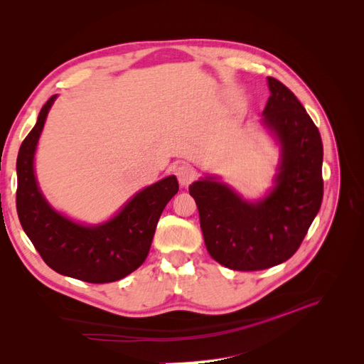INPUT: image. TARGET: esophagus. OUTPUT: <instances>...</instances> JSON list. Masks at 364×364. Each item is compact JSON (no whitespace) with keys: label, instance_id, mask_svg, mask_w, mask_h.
Returning <instances> with one entry per match:
<instances>
[{"label":"esophagus","instance_id":"esophagus-1","mask_svg":"<svg viewBox=\"0 0 364 364\" xmlns=\"http://www.w3.org/2000/svg\"><path fill=\"white\" fill-rule=\"evenodd\" d=\"M176 176H178V181L182 186H186L191 183L196 178V170L191 167L190 164H181L176 167Z\"/></svg>","mask_w":364,"mask_h":364}]
</instances>
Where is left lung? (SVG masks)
<instances>
[{
	"label": "left lung",
	"mask_w": 364,
	"mask_h": 364,
	"mask_svg": "<svg viewBox=\"0 0 364 364\" xmlns=\"http://www.w3.org/2000/svg\"><path fill=\"white\" fill-rule=\"evenodd\" d=\"M264 123L278 136L282 161L272 193L247 203L222 182L208 178L190 186L199 209L206 249L222 266L264 270L299 249L323 197V146L318 129L297 97L269 77Z\"/></svg>",
	"instance_id": "left-lung-1"
}]
</instances>
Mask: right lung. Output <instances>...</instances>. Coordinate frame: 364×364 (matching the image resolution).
I'll return each mask as SVG.
<instances>
[{"label":"right lung","instance_id":"obj_1","mask_svg":"<svg viewBox=\"0 0 364 364\" xmlns=\"http://www.w3.org/2000/svg\"><path fill=\"white\" fill-rule=\"evenodd\" d=\"M54 98L42 106L35 127L19 147L16 211L21 226L54 272L91 284L118 281L146 261L164 208L179 191L178 179L168 176L147 186L100 226H82L58 214L42 197L33 171L35 149Z\"/></svg>","mask_w":364,"mask_h":364}]
</instances>
